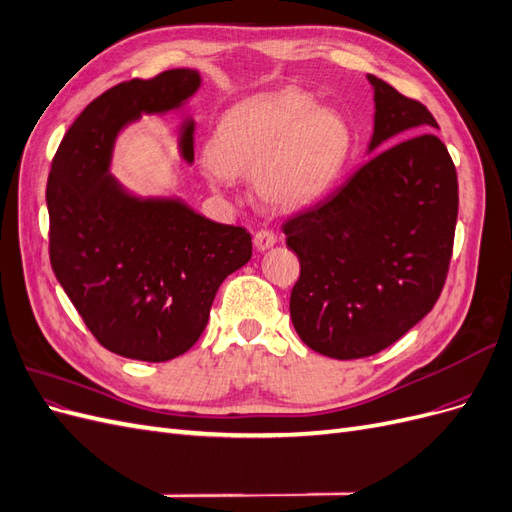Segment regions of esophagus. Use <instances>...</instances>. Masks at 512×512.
<instances>
[{"label":"esophagus","instance_id":"34e87169","mask_svg":"<svg viewBox=\"0 0 512 512\" xmlns=\"http://www.w3.org/2000/svg\"><path fill=\"white\" fill-rule=\"evenodd\" d=\"M275 235L271 230H258L256 235H254V245H256V250L258 252H265V250H269V247H273L275 245Z\"/></svg>","mask_w":512,"mask_h":512}]
</instances>
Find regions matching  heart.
Returning <instances> with one entry per match:
<instances>
[{
    "instance_id": "1",
    "label": "heart",
    "mask_w": 512,
    "mask_h": 512,
    "mask_svg": "<svg viewBox=\"0 0 512 512\" xmlns=\"http://www.w3.org/2000/svg\"><path fill=\"white\" fill-rule=\"evenodd\" d=\"M350 128L335 108L316 106L312 94L286 87L232 106L209 145V181L250 175L262 205L297 211L316 203L342 175Z\"/></svg>"
}]
</instances>
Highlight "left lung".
<instances>
[{"mask_svg":"<svg viewBox=\"0 0 512 512\" xmlns=\"http://www.w3.org/2000/svg\"><path fill=\"white\" fill-rule=\"evenodd\" d=\"M374 89L369 160L284 222L301 275L290 318L331 359L395 344L436 305L453 254L457 173L427 108L367 74Z\"/></svg>","mask_w":512,"mask_h":512,"instance_id":"obj_1","label":"left lung"}]
</instances>
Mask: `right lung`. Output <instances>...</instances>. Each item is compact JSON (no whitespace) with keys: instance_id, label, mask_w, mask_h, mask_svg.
<instances>
[{"instance_id":"obj_1","label":"right lung","mask_w":512,"mask_h":512,"mask_svg":"<svg viewBox=\"0 0 512 512\" xmlns=\"http://www.w3.org/2000/svg\"><path fill=\"white\" fill-rule=\"evenodd\" d=\"M192 68L134 79L91 102L61 141L46 183L51 265L98 342L134 361L164 363L205 331L220 284L252 258L241 226L218 224L179 196H141L111 175L117 136L143 115L185 111ZM194 164V119L177 128Z\"/></svg>"}]
</instances>
